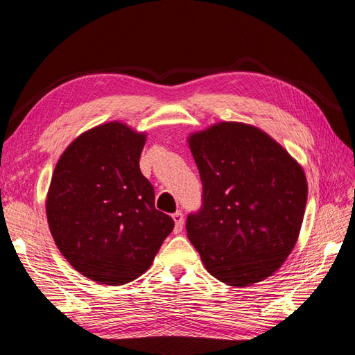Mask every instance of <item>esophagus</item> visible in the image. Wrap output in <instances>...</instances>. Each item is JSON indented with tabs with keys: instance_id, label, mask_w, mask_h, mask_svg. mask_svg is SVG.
<instances>
[{
	"instance_id": "34e87169",
	"label": "esophagus",
	"mask_w": 355,
	"mask_h": 355,
	"mask_svg": "<svg viewBox=\"0 0 355 355\" xmlns=\"http://www.w3.org/2000/svg\"><path fill=\"white\" fill-rule=\"evenodd\" d=\"M171 218H173V220H175V231L180 232L182 227H184V214H182L180 210H178L171 214Z\"/></svg>"
}]
</instances>
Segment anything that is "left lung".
<instances>
[{
  "label": "left lung",
  "mask_w": 355,
  "mask_h": 355,
  "mask_svg": "<svg viewBox=\"0 0 355 355\" xmlns=\"http://www.w3.org/2000/svg\"><path fill=\"white\" fill-rule=\"evenodd\" d=\"M188 145L202 206L188 216L187 231L204 268L235 287L271 277L302 227L308 196L302 166L261 128L237 121L191 133Z\"/></svg>",
  "instance_id": "8db88e82"
}]
</instances>
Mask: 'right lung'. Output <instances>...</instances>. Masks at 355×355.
<instances>
[{
    "instance_id": "add662e5",
    "label": "right lung",
    "mask_w": 355,
    "mask_h": 355,
    "mask_svg": "<svg viewBox=\"0 0 355 355\" xmlns=\"http://www.w3.org/2000/svg\"><path fill=\"white\" fill-rule=\"evenodd\" d=\"M146 133L121 121L73 139L53 171L47 222L58 249L89 280L121 286L153 265L175 222L155 209L139 168Z\"/></svg>"
}]
</instances>
